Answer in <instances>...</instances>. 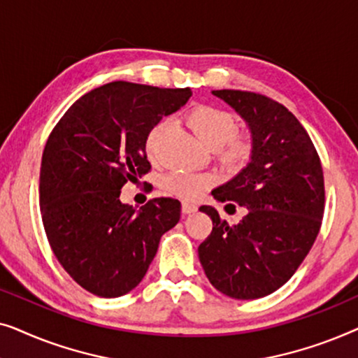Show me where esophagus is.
Returning <instances> with one entry per match:
<instances>
[{"label":"esophagus","mask_w":358,"mask_h":358,"mask_svg":"<svg viewBox=\"0 0 358 358\" xmlns=\"http://www.w3.org/2000/svg\"><path fill=\"white\" fill-rule=\"evenodd\" d=\"M194 212H197V205L189 203V202H182V213L184 215H190Z\"/></svg>","instance_id":"obj_1"}]
</instances>
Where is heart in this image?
I'll return each instance as SVG.
<instances>
[{
    "instance_id": "heart-1",
    "label": "heart",
    "mask_w": 358,
    "mask_h": 358,
    "mask_svg": "<svg viewBox=\"0 0 358 358\" xmlns=\"http://www.w3.org/2000/svg\"><path fill=\"white\" fill-rule=\"evenodd\" d=\"M187 125L195 136L212 148L215 158L223 168L238 171L248 164L254 151V136L248 129H236V119L231 112L217 106L197 104L185 115ZM168 129V122L159 120L151 127L145 138V150L155 158L161 138ZM215 176L210 173H185L171 171L159 180L161 189L169 195L182 200H195L215 184Z\"/></svg>"
}]
</instances>
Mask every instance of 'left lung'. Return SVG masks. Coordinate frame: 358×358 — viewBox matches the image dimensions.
<instances>
[{"mask_svg": "<svg viewBox=\"0 0 358 358\" xmlns=\"http://www.w3.org/2000/svg\"><path fill=\"white\" fill-rule=\"evenodd\" d=\"M213 94L248 122L254 151L236 178L212 192L248 213L229 227L213 207H200L213 228L199 257L218 292L256 300L290 280L315 244L324 213V176L310 135L285 106L251 91Z\"/></svg>", "mask_w": 358, "mask_h": 358, "instance_id": "obj_1", "label": "left lung"}]
</instances>
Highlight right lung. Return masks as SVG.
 <instances>
[{"mask_svg":"<svg viewBox=\"0 0 358 358\" xmlns=\"http://www.w3.org/2000/svg\"><path fill=\"white\" fill-rule=\"evenodd\" d=\"M192 96L189 87L114 81L81 96L53 127L42 155L41 213L53 254L78 285L115 298L138 285L180 202L150 200L140 212L120 189L151 169V127Z\"/></svg>","mask_w":358,"mask_h":358,"instance_id":"add662e5","label":"right lung"}]
</instances>
